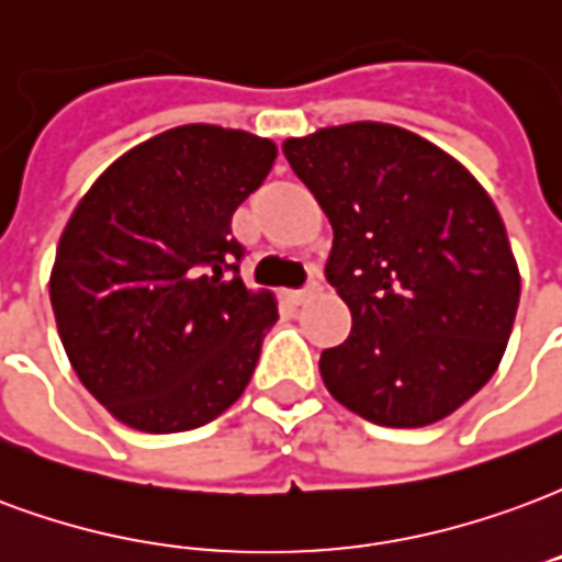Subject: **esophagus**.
Masks as SVG:
<instances>
[{"label": "esophagus", "mask_w": 562, "mask_h": 562, "mask_svg": "<svg viewBox=\"0 0 562 562\" xmlns=\"http://www.w3.org/2000/svg\"><path fill=\"white\" fill-rule=\"evenodd\" d=\"M322 292V282H310V285H306V289H301V292H292V301L297 303V306H301V303H306V301H313L315 294Z\"/></svg>", "instance_id": "1"}]
</instances>
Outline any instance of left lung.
Returning a JSON list of instances; mask_svg holds the SVG:
<instances>
[{"instance_id":"obj_1","label":"left lung","mask_w":562,"mask_h":562,"mask_svg":"<svg viewBox=\"0 0 562 562\" xmlns=\"http://www.w3.org/2000/svg\"><path fill=\"white\" fill-rule=\"evenodd\" d=\"M282 151L334 226L324 277L351 310L318 360L324 386L375 426L450 417L501 366L521 294L492 196L396 124L324 127Z\"/></svg>"}]
</instances>
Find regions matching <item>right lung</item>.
I'll list each match as a JSON object with an SVG mask.
<instances>
[{
    "instance_id": "right-lung-1",
    "label": "right lung",
    "mask_w": 562,
    "mask_h": 562,
    "mask_svg": "<svg viewBox=\"0 0 562 562\" xmlns=\"http://www.w3.org/2000/svg\"><path fill=\"white\" fill-rule=\"evenodd\" d=\"M277 145L184 124L122 154L61 232L49 301L82 386L131 429H199L232 408L277 315L238 277L232 214Z\"/></svg>"
}]
</instances>
